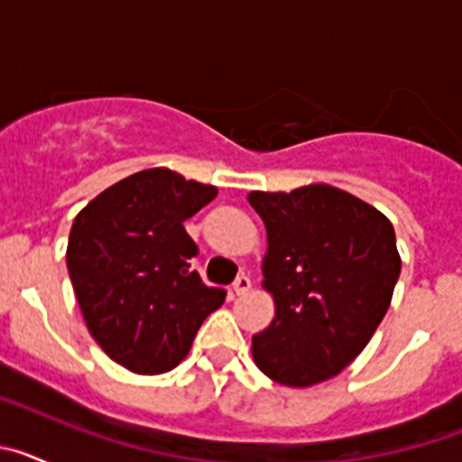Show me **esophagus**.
<instances>
[{
	"label": "esophagus",
	"mask_w": 462,
	"mask_h": 462,
	"mask_svg": "<svg viewBox=\"0 0 462 462\" xmlns=\"http://www.w3.org/2000/svg\"><path fill=\"white\" fill-rule=\"evenodd\" d=\"M252 289V280L247 275H238L234 282V293L236 296H243V293H247Z\"/></svg>",
	"instance_id": "34e87169"
}]
</instances>
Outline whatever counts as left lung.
<instances>
[{"instance_id": "left-lung-1", "label": "left lung", "mask_w": 462, "mask_h": 462, "mask_svg": "<svg viewBox=\"0 0 462 462\" xmlns=\"http://www.w3.org/2000/svg\"><path fill=\"white\" fill-rule=\"evenodd\" d=\"M247 199L266 224L263 287L275 298L252 356L284 386L326 382L363 352L389 310L400 277L393 224L330 185Z\"/></svg>"}]
</instances>
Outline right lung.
Here are the masks:
<instances>
[{"instance_id":"1","label":"right lung","mask_w":462,"mask_h":462,"mask_svg":"<svg viewBox=\"0 0 462 462\" xmlns=\"http://www.w3.org/2000/svg\"><path fill=\"white\" fill-rule=\"evenodd\" d=\"M217 187L148 169L116 182L73 219L67 268L89 333L138 374L175 368L226 291L203 284L185 219Z\"/></svg>"}]
</instances>
